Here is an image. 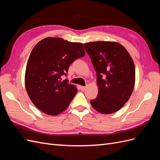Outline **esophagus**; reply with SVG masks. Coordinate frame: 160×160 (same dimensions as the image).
<instances>
[{"label": "esophagus", "instance_id": "34e87169", "mask_svg": "<svg viewBox=\"0 0 160 160\" xmlns=\"http://www.w3.org/2000/svg\"><path fill=\"white\" fill-rule=\"evenodd\" d=\"M79 89L81 91H85V89H86V87H83V86H80L79 87Z\"/></svg>", "mask_w": 160, "mask_h": 160}]
</instances>
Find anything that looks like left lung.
Instances as JSON below:
<instances>
[{"label":"left lung","mask_w":160,"mask_h":160,"mask_svg":"<svg viewBox=\"0 0 160 160\" xmlns=\"http://www.w3.org/2000/svg\"><path fill=\"white\" fill-rule=\"evenodd\" d=\"M97 72L99 93L90 101L103 114L116 112L129 100L135 85V70L128 51L118 42H90L83 44Z\"/></svg>","instance_id":"left-lung-1"}]
</instances>
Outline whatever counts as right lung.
I'll return each mask as SVG.
<instances>
[{"label":"right lung","instance_id":"right-lung-1","mask_svg":"<svg viewBox=\"0 0 160 160\" xmlns=\"http://www.w3.org/2000/svg\"><path fill=\"white\" fill-rule=\"evenodd\" d=\"M80 42H71L60 38L47 37L33 48L25 72V87L33 104L43 113L57 115L64 111L77 92L67 76L69 65L84 57Z\"/></svg>","mask_w":160,"mask_h":160}]
</instances>
